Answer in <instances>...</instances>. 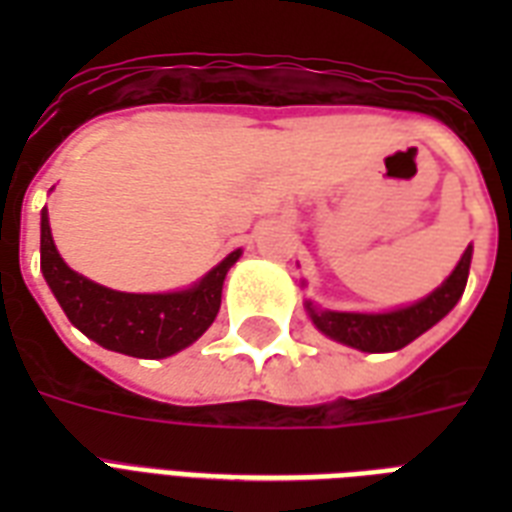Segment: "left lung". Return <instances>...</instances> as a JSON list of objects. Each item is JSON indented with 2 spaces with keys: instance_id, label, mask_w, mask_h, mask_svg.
I'll return each mask as SVG.
<instances>
[{
  "instance_id": "left-lung-1",
  "label": "left lung",
  "mask_w": 512,
  "mask_h": 512,
  "mask_svg": "<svg viewBox=\"0 0 512 512\" xmlns=\"http://www.w3.org/2000/svg\"><path fill=\"white\" fill-rule=\"evenodd\" d=\"M470 257H473V247L465 249V255L460 257L452 276L441 287L433 289L428 297H422L420 303L406 305V308H398V311L340 313L319 311L313 303H305V311H308L319 332L342 342V345L364 350V353L398 350L417 340L422 332H428L433 324H438L457 305V300L465 292V284H468Z\"/></svg>"
}]
</instances>
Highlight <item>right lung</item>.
Segmentation results:
<instances>
[{"label":"right lung","mask_w":512,"mask_h":512,"mask_svg":"<svg viewBox=\"0 0 512 512\" xmlns=\"http://www.w3.org/2000/svg\"><path fill=\"white\" fill-rule=\"evenodd\" d=\"M239 255L241 249L231 252L199 284L183 292H116L84 279L63 263L52 241L47 209H42V273L52 295L79 332L124 356L167 358L199 340L220 311L225 273Z\"/></svg>","instance_id":"1"}]
</instances>
